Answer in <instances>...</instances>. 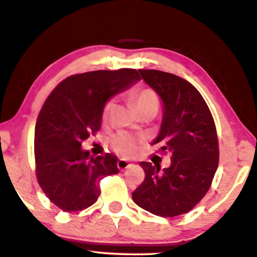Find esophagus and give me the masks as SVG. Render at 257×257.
<instances>
[{
	"label": "esophagus",
	"mask_w": 257,
	"mask_h": 257,
	"mask_svg": "<svg viewBox=\"0 0 257 257\" xmlns=\"http://www.w3.org/2000/svg\"><path fill=\"white\" fill-rule=\"evenodd\" d=\"M131 166H132L131 161H128V160H123V159H119L118 162H117V167L121 171H124V170H126V168L131 167Z\"/></svg>",
	"instance_id": "34e87169"
}]
</instances>
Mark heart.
Segmentation results:
<instances>
[{
	"label": "heart",
	"instance_id": "1",
	"mask_svg": "<svg viewBox=\"0 0 257 257\" xmlns=\"http://www.w3.org/2000/svg\"><path fill=\"white\" fill-rule=\"evenodd\" d=\"M132 100L138 109L139 112H144L146 110H158L159 100L155 92L151 89H138L131 93ZM113 106V100H108L103 109V118L109 117L110 111ZM142 139L138 135L131 134L126 132H119L113 135L110 140V145L113 151L123 158H134L138 155L141 148Z\"/></svg>",
	"mask_w": 257,
	"mask_h": 257
}]
</instances>
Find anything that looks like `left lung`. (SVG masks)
Masks as SVG:
<instances>
[{"label": "left lung", "mask_w": 257, "mask_h": 257, "mask_svg": "<svg viewBox=\"0 0 257 257\" xmlns=\"http://www.w3.org/2000/svg\"><path fill=\"white\" fill-rule=\"evenodd\" d=\"M162 103L160 131L152 145L172 155L171 166L141 161L145 181L132 193L136 205L161 217L184 215L205 196L218 167L212 115L192 84L175 74L139 70Z\"/></svg>", "instance_id": "left-lung-1"}]
</instances>
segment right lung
Masks as SVG:
<instances>
[{
  "label": "right lung",
  "mask_w": 257,
  "mask_h": 257,
  "mask_svg": "<svg viewBox=\"0 0 257 257\" xmlns=\"http://www.w3.org/2000/svg\"><path fill=\"white\" fill-rule=\"evenodd\" d=\"M140 79L133 69L74 74L45 102L35 124L37 177L48 199L65 212L92 205L99 180L119 172L116 155H91L82 142L99 131L106 102Z\"/></svg>",
  "instance_id": "add662e5"
}]
</instances>
